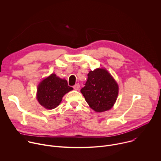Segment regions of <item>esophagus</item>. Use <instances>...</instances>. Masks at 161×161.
<instances>
[{
	"instance_id": "obj_1",
	"label": "esophagus",
	"mask_w": 161,
	"mask_h": 161,
	"mask_svg": "<svg viewBox=\"0 0 161 161\" xmlns=\"http://www.w3.org/2000/svg\"><path fill=\"white\" fill-rule=\"evenodd\" d=\"M80 87V85L79 83H76V84L75 85H74V86H73V88H74L75 90H79Z\"/></svg>"
}]
</instances>
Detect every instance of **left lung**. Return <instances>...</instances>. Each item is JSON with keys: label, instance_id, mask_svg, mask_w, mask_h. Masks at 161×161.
Returning <instances> with one entry per match:
<instances>
[{"label": "left lung", "instance_id": "8db88e82", "mask_svg": "<svg viewBox=\"0 0 161 161\" xmlns=\"http://www.w3.org/2000/svg\"><path fill=\"white\" fill-rule=\"evenodd\" d=\"M80 91L92 109L103 112L111 109L115 103L119 86L106 69H96L89 72L87 81Z\"/></svg>", "mask_w": 161, "mask_h": 161}]
</instances>
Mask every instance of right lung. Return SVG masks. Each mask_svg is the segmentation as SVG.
I'll return each instance as SVG.
<instances>
[{"label":"right lung","mask_w":161,"mask_h":161,"mask_svg":"<svg viewBox=\"0 0 161 161\" xmlns=\"http://www.w3.org/2000/svg\"><path fill=\"white\" fill-rule=\"evenodd\" d=\"M73 89V87L68 85L65 80L60 79L55 74H52L39 83L37 99L45 108L54 109L61 103L63 96Z\"/></svg>","instance_id":"right-lung-1"}]
</instances>
